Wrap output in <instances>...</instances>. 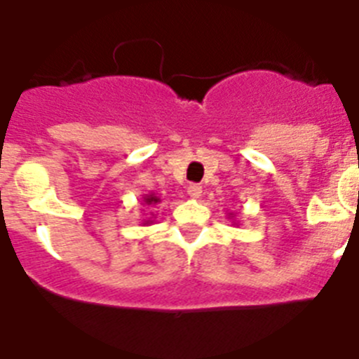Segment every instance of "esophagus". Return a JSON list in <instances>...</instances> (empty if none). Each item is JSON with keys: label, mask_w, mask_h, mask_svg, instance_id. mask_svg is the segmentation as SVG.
<instances>
[{"label": "esophagus", "mask_w": 359, "mask_h": 359, "mask_svg": "<svg viewBox=\"0 0 359 359\" xmlns=\"http://www.w3.org/2000/svg\"><path fill=\"white\" fill-rule=\"evenodd\" d=\"M187 195L195 200L200 198V196H202V186H200V184H189V186H187Z\"/></svg>", "instance_id": "esophagus-1"}]
</instances>
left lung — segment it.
Returning <instances> with one entry per match:
<instances>
[{
	"label": "left lung",
	"mask_w": 359,
	"mask_h": 359,
	"mask_svg": "<svg viewBox=\"0 0 359 359\" xmlns=\"http://www.w3.org/2000/svg\"><path fill=\"white\" fill-rule=\"evenodd\" d=\"M229 218H231L232 219V225H238V224H236V219H234V216H232V212H229Z\"/></svg>",
	"instance_id": "8db88e82"
}]
</instances>
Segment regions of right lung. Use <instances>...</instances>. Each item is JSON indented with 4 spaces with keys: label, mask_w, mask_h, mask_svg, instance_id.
Segmentation results:
<instances>
[{
    "label": "right lung",
    "mask_w": 359,
    "mask_h": 359,
    "mask_svg": "<svg viewBox=\"0 0 359 359\" xmlns=\"http://www.w3.org/2000/svg\"><path fill=\"white\" fill-rule=\"evenodd\" d=\"M159 202H161V198L156 195V193H148V195H143V205H144V208H148V209L156 208V205ZM148 214H150L151 216L148 217ZM144 215H147V216H144L141 224H143V225H151V224H154V212H144Z\"/></svg>",
    "instance_id": "1"
}]
</instances>
